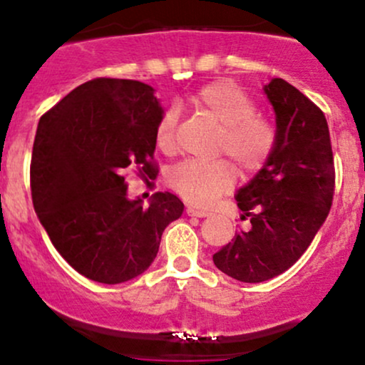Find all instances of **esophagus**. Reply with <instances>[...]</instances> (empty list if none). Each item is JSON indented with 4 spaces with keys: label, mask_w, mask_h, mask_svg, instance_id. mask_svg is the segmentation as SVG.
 Wrapping results in <instances>:
<instances>
[{
    "label": "esophagus",
    "mask_w": 365,
    "mask_h": 365,
    "mask_svg": "<svg viewBox=\"0 0 365 365\" xmlns=\"http://www.w3.org/2000/svg\"><path fill=\"white\" fill-rule=\"evenodd\" d=\"M188 216H197V217H206L211 215V212L206 211V209H197V207H187Z\"/></svg>",
    "instance_id": "esophagus-1"
}]
</instances>
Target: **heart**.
I'll use <instances>...</instances> for the list:
<instances>
[{
    "instance_id": "heart-1",
    "label": "heart",
    "mask_w": 365,
    "mask_h": 365,
    "mask_svg": "<svg viewBox=\"0 0 365 365\" xmlns=\"http://www.w3.org/2000/svg\"><path fill=\"white\" fill-rule=\"evenodd\" d=\"M190 101L221 127L220 153L228 154L245 171L257 170L266 161L274 145V130L261 116H255L254 101L235 83L211 82ZM177 121V108H168L158 121L156 144L165 153L175 149ZM166 180L185 202L202 207L233 185L235 171L225 159L209 163L188 159L173 166Z\"/></svg>"
}]
</instances>
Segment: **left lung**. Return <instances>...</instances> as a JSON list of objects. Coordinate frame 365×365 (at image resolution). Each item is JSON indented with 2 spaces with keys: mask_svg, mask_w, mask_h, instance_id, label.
<instances>
[{
  "mask_svg": "<svg viewBox=\"0 0 365 365\" xmlns=\"http://www.w3.org/2000/svg\"><path fill=\"white\" fill-rule=\"evenodd\" d=\"M264 94L276 115L274 145L235 195L250 228L212 255L217 269L244 283L266 282L299 261L328 217L334 194L324 113L283 78H271Z\"/></svg>",
  "mask_w": 365,
  "mask_h": 365,
  "instance_id": "obj_1",
  "label": "left lung"
}]
</instances>
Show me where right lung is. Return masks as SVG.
Segmentation results:
<instances>
[{
	"label": "right lung",
	"mask_w": 365,
	"mask_h": 365,
	"mask_svg": "<svg viewBox=\"0 0 365 365\" xmlns=\"http://www.w3.org/2000/svg\"><path fill=\"white\" fill-rule=\"evenodd\" d=\"M154 89L139 81L94 78L41 116L31 161L36 215L54 249L92 282L118 284L144 273L161 235L183 212L170 192L149 207L128 199L125 171L156 173Z\"/></svg>",
	"instance_id": "right-lung-1"
}]
</instances>
